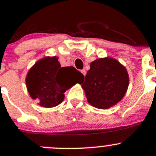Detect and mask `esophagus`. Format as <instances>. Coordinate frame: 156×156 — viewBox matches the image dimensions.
Returning <instances> with one entry per match:
<instances>
[{
    "instance_id": "34e87169",
    "label": "esophagus",
    "mask_w": 156,
    "mask_h": 156,
    "mask_svg": "<svg viewBox=\"0 0 156 156\" xmlns=\"http://www.w3.org/2000/svg\"><path fill=\"white\" fill-rule=\"evenodd\" d=\"M80 72L82 73V74H83L84 76H86V74H87V73H86V70H85V69H82V70L80 71Z\"/></svg>"
}]
</instances>
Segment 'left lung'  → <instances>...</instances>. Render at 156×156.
<instances>
[{"label": "left lung", "mask_w": 156, "mask_h": 156, "mask_svg": "<svg viewBox=\"0 0 156 156\" xmlns=\"http://www.w3.org/2000/svg\"><path fill=\"white\" fill-rule=\"evenodd\" d=\"M129 85V76L122 64L113 58H101L90 64L82 88L88 103L106 109L122 99Z\"/></svg>", "instance_id": "obj_1"}]
</instances>
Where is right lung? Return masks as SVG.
<instances>
[{"label": "right lung", "mask_w": 156, "mask_h": 156, "mask_svg": "<svg viewBox=\"0 0 156 156\" xmlns=\"http://www.w3.org/2000/svg\"><path fill=\"white\" fill-rule=\"evenodd\" d=\"M58 57L39 60L28 71L26 87L32 99L39 105L52 108L64 101V93L73 85L81 83L83 75L73 67H62Z\"/></svg>", "instance_id": "1"}]
</instances>
